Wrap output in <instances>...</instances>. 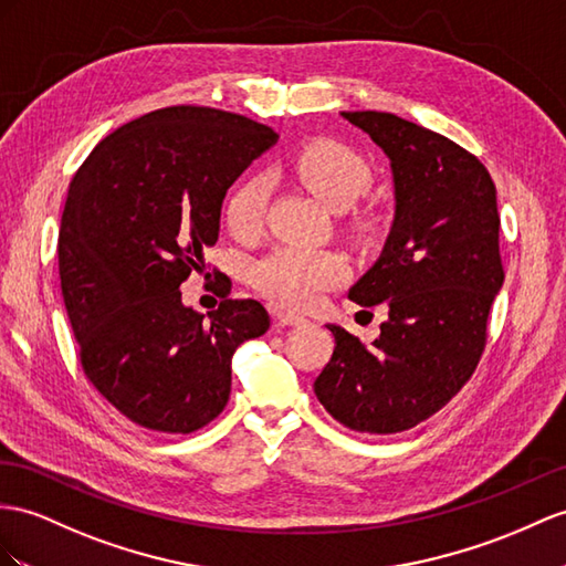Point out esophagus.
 Returning <instances> with one entry per match:
<instances>
[{
  "instance_id": "esophagus-1",
  "label": "esophagus",
  "mask_w": 566,
  "mask_h": 566,
  "mask_svg": "<svg viewBox=\"0 0 566 566\" xmlns=\"http://www.w3.org/2000/svg\"><path fill=\"white\" fill-rule=\"evenodd\" d=\"M277 321H280L282 325L296 327V325L308 323V317H303V315H298V313H292V311H282V313H277Z\"/></svg>"
}]
</instances>
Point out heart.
I'll list each match as a JSON object with an SVG mask.
<instances>
[{
  "instance_id": "b5f03b06",
  "label": "heart",
  "mask_w": 566,
  "mask_h": 566,
  "mask_svg": "<svg viewBox=\"0 0 566 566\" xmlns=\"http://www.w3.org/2000/svg\"><path fill=\"white\" fill-rule=\"evenodd\" d=\"M289 171L327 206L342 212L368 191L370 167L364 157L337 140H313L289 159ZM270 181L251 174L229 193L224 217L239 239H253L265 222ZM349 265L335 251H313L301 245H280L253 265L258 292L286 308H308L329 289L339 286Z\"/></svg>"
}]
</instances>
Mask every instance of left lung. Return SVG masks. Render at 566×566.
<instances>
[{
    "label": "left lung",
    "mask_w": 566,
    "mask_h": 566,
    "mask_svg": "<svg viewBox=\"0 0 566 566\" xmlns=\"http://www.w3.org/2000/svg\"><path fill=\"white\" fill-rule=\"evenodd\" d=\"M387 155L395 222L375 265L352 289L382 303L380 337L364 346L339 325L315 378L327 413L356 432L392 434L438 413L473 375L488 313L504 282L497 191L481 159L389 112H342Z\"/></svg>",
    "instance_id": "8db88e82"
}]
</instances>
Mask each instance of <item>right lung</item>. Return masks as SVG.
<instances>
[{
	"instance_id": "obj_1",
	"label": "right lung",
	"mask_w": 566,
	"mask_h": 566,
	"mask_svg": "<svg viewBox=\"0 0 566 566\" xmlns=\"http://www.w3.org/2000/svg\"><path fill=\"white\" fill-rule=\"evenodd\" d=\"M277 138L222 109H155L99 140L69 186L56 251L81 366L140 428L208 426L229 401L231 356L270 327L258 301L229 298V280L208 315L179 286L206 268L229 186Z\"/></svg>"
}]
</instances>
